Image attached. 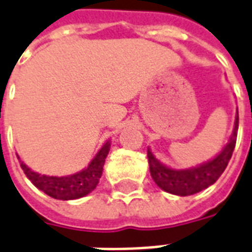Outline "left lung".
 I'll use <instances>...</instances> for the list:
<instances>
[{
	"label": "left lung",
	"instance_id": "left-lung-1",
	"mask_svg": "<svg viewBox=\"0 0 252 252\" xmlns=\"http://www.w3.org/2000/svg\"><path fill=\"white\" fill-rule=\"evenodd\" d=\"M238 113L235 118V126L230 141L223 151L220 155L213 158L211 161L197 166V168L185 169V170H176L165 166L155 158L152 152L148 149V162H149V170L153 181L156 182L157 186L161 188L168 193L181 195H191L198 193L201 190L206 189L220 177V174L224 172L227 166L228 161L233 156L234 148L237 143L238 133Z\"/></svg>",
	"mask_w": 252,
	"mask_h": 252
}]
</instances>
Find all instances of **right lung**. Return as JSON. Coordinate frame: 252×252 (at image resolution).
Segmentation results:
<instances>
[{"instance_id": "right-lung-1", "label": "right lung", "mask_w": 252, "mask_h": 252, "mask_svg": "<svg viewBox=\"0 0 252 252\" xmlns=\"http://www.w3.org/2000/svg\"><path fill=\"white\" fill-rule=\"evenodd\" d=\"M109 145H111L109 141H107L84 170L76 173V174L66 176V177L41 176L38 173L32 172V169L28 168L24 162H21V168L26 174V177L34 184V186L50 197L55 199H62V201L80 198V197H84L88 193H91L96 188V185L99 184L101 173H103L105 157L109 152Z\"/></svg>"}]
</instances>
